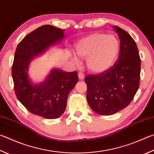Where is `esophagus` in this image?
<instances>
[{
  "instance_id": "1",
  "label": "esophagus",
  "mask_w": 154,
  "mask_h": 154,
  "mask_svg": "<svg viewBox=\"0 0 154 154\" xmlns=\"http://www.w3.org/2000/svg\"><path fill=\"white\" fill-rule=\"evenodd\" d=\"M78 76H79V79H83V78H84L85 75L82 72H78Z\"/></svg>"
}]
</instances>
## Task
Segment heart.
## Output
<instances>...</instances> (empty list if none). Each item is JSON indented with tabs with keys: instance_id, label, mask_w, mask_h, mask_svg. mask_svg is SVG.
Instances as JSON below:
<instances>
[{
	"instance_id": "b5f03b06",
	"label": "heart",
	"mask_w": 154,
	"mask_h": 154,
	"mask_svg": "<svg viewBox=\"0 0 154 154\" xmlns=\"http://www.w3.org/2000/svg\"><path fill=\"white\" fill-rule=\"evenodd\" d=\"M121 43L115 35L103 33H94L80 40L76 45L77 54L87 58L86 65L95 73L108 71L118 58ZM75 62L78 58L75 57Z\"/></svg>"
}]
</instances>
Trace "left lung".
I'll return each instance as SVG.
<instances>
[{
    "label": "left lung",
    "instance_id": "left-lung-1",
    "mask_svg": "<svg viewBox=\"0 0 154 154\" xmlns=\"http://www.w3.org/2000/svg\"><path fill=\"white\" fill-rule=\"evenodd\" d=\"M114 29L121 43L118 59L108 71L85 77L88 104L101 115H111L128 106L140 82L141 59L135 40L121 27Z\"/></svg>",
    "mask_w": 154,
    "mask_h": 154
}]
</instances>
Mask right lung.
Masks as SVG:
<instances>
[{
  "instance_id": "1",
  "label": "right lung",
  "mask_w": 154,
  "mask_h": 154,
  "mask_svg": "<svg viewBox=\"0 0 154 154\" xmlns=\"http://www.w3.org/2000/svg\"><path fill=\"white\" fill-rule=\"evenodd\" d=\"M64 29L50 25L38 27L27 34L17 47L12 65L15 95L31 113L54 119L65 112L69 92L78 82L77 72L53 69L40 84L31 83L28 77L29 61L48 46L62 40Z\"/></svg>"
}]
</instances>
